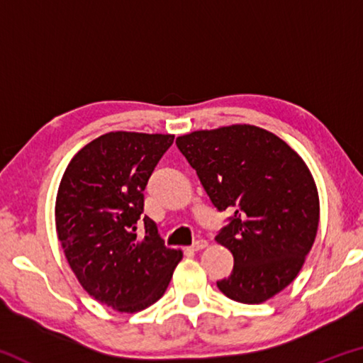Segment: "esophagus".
Returning a JSON list of instances; mask_svg holds the SVG:
<instances>
[{"instance_id":"1","label":"esophagus","mask_w":363,"mask_h":363,"mask_svg":"<svg viewBox=\"0 0 363 363\" xmlns=\"http://www.w3.org/2000/svg\"><path fill=\"white\" fill-rule=\"evenodd\" d=\"M205 247H208V242L206 240H196V242H194L192 245H190L189 250L190 251H200V250H203Z\"/></svg>"}]
</instances>
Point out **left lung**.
Returning <instances> with one entry per match:
<instances>
[{
    "mask_svg": "<svg viewBox=\"0 0 363 363\" xmlns=\"http://www.w3.org/2000/svg\"><path fill=\"white\" fill-rule=\"evenodd\" d=\"M218 211H229L218 243L233 255L227 298L259 304L296 279L318 227L311 171L275 134L251 125L195 131L176 139Z\"/></svg>",
    "mask_w": 363,
    "mask_h": 363,
    "instance_id": "1",
    "label": "left lung"
}]
</instances>
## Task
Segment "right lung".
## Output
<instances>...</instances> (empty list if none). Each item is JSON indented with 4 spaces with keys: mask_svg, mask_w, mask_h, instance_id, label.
<instances>
[{
    "mask_svg": "<svg viewBox=\"0 0 363 363\" xmlns=\"http://www.w3.org/2000/svg\"><path fill=\"white\" fill-rule=\"evenodd\" d=\"M171 134L108 133L84 145L67 167L56 201L57 235L91 296L138 312L163 296L181 261L144 213V190ZM146 235L137 238L140 220Z\"/></svg>",
    "mask_w": 363,
    "mask_h": 363,
    "instance_id": "right-lung-1",
    "label": "right lung"
}]
</instances>
